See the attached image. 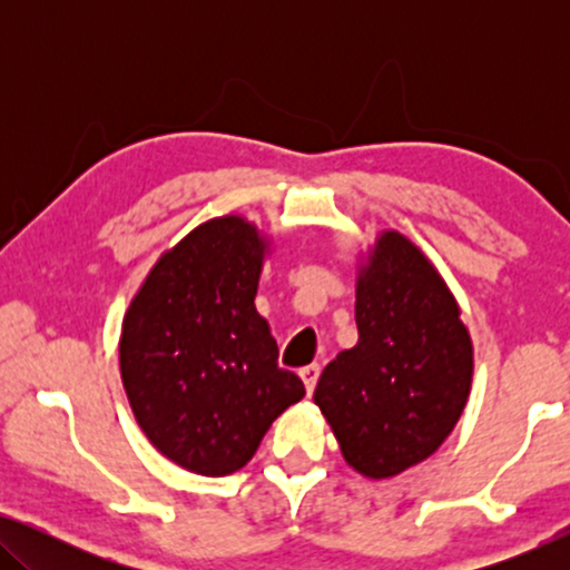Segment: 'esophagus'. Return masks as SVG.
Instances as JSON below:
<instances>
[{
	"instance_id": "34e87169",
	"label": "esophagus",
	"mask_w": 570,
	"mask_h": 570,
	"mask_svg": "<svg viewBox=\"0 0 570 570\" xmlns=\"http://www.w3.org/2000/svg\"><path fill=\"white\" fill-rule=\"evenodd\" d=\"M318 373H322V368H318V363H311V365H306V368H301V379H303V384H306V392L308 394L316 389Z\"/></svg>"
}]
</instances>
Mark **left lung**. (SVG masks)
Returning <instances> with one entry per match:
<instances>
[{"label": "left lung", "instance_id": "left-lung-1", "mask_svg": "<svg viewBox=\"0 0 570 570\" xmlns=\"http://www.w3.org/2000/svg\"><path fill=\"white\" fill-rule=\"evenodd\" d=\"M357 345L334 357L314 402L345 462L371 480L433 454L462 417L472 340L454 295L402 233H381L355 287Z\"/></svg>", "mask_w": 570, "mask_h": 570}]
</instances>
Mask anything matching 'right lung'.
<instances>
[{
  "label": "right lung",
  "instance_id": "add662e5",
  "mask_svg": "<svg viewBox=\"0 0 570 570\" xmlns=\"http://www.w3.org/2000/svg\"><path fill=\"white\" fill-rule=\"evenodd\" d=\"M267 238L238 215L158 259L124 314L119 365L139 428L184 470L223 478L306 394L254 306Z\"/></svg>",
  "mask_w": 570,
  "mask_h": 570
}]
</instances>
